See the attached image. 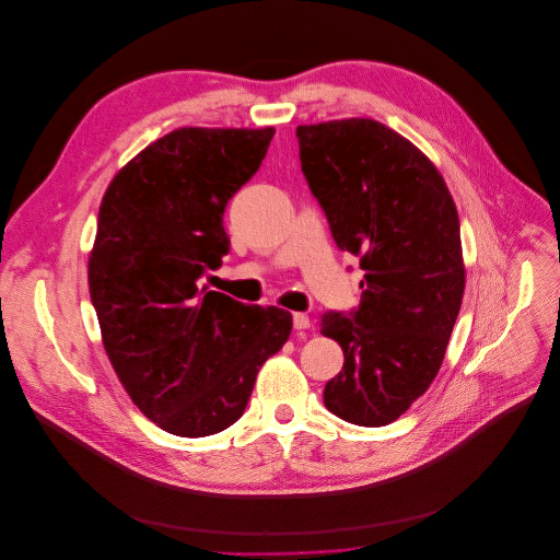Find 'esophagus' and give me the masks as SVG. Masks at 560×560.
Returning a JSON list of instances; mask_svg holds the SVG:
<instances>
[{"instance_id":"34e87169","label":"esophagus","mask_w":560,"mask_h":560,"mask_svg":"<svg viewBox=\"0 0 560 560\" xmlns=\"http://www.w3.org/2000/svg\"><path fill=\"white\" fill-rule=\"evenodd\" d=\"M313 323H311V319L304 315V313H295L293 315V327L295 329H308Z\"/></svg>"}]
</instances>
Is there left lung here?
I'll list each match as a JSON object with an SVG mask.
<instances>
[{
  "label": "left lung",
  "instance_id": "8db88e82",
  "mask_svg": "<svg viewBox=\"0 0 560 560\" xmlns=\"http://www.w3.org/2000/svg\"><path fill=\"white\" fill-rule=\"evenodd\" d=\"M302 172L342 252L360 260L362 300L325 313L342 371L323 402L358 427H386L435 380L466 271L451 191L409 140L371 118L302 125Z\"/></svg>",
  "mask_w": 560,
  "mask_h": 560
}]
</instances>
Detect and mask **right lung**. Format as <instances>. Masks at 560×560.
Returning a JSON list of instances; mask_svg holds the SVG:
<instances>
[{
	"label": "right lung",
	"mask_w": 560,
	"mask_h": 560,
	"mask_svg": "<svg viewBox=\"0 0 560 560\" xmlns=\"http://www.w3.org/2000/svg\"><path fill=\"white\" fill-rule=\"evenodd\" d=\"M273 133L176 129L103 196L88 260L103 347L127 395L172 435L205 438L237 422L258 369L289 340L291 313L200 289L231 249L226 205Z\"/></svg>",
	"instance_id": "add662e5"
}]
</instances>
